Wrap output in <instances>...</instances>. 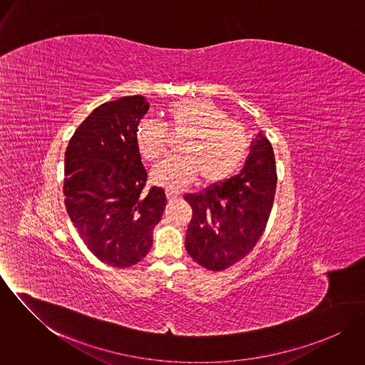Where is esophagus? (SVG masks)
<instances>
[{"label":"esophagus","mask_w":365,"mask_h":365,"mask_svg":"<svg viewBox=\"0 0 365 365\" xmlns=\"http://www.w3.org/2000/svg\"><path fill=\"white\" fill-rule=\"evenodd\" d=\"M165 197H167V200H168V201H175L180 195H178L177 192H173V191L167 190V191H165Z\"/></svg>","instance_id":"obj_1"}]
</instances>
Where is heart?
<instances>
[{
    "label": "heart",
    "mask_w": 365,
    "mask_h": 365,
    "mask_svg": "<svg viewBox=\"0 0 365 365\" xmlns=\"http://www.w3.org/2000/svg\"><path fill=\"white\" fill-rule=\"evenodd\" d=\"M171 135H182L178 156L168 157L152 171L157 185L170 191L188 187L197 175L204 184H216L232 177L249 155V136L243 126L227 120V115L208 100H182L164 109ZM136 145L149 161L163 156L168 146L165 128L145 119L136 129Z\"/></svg>",
    "instance_id": "obj_1"
}]
</instances>
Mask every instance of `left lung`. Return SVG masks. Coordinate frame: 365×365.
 <instances>
[{"instance_id":"obj_1","label":"left lung","mask_w":365,"mask_h":365,"mask_svg":"<svg viewBox=\"0 0 365 365\" xmlns=\"http://www.w3.org/2000/svg\"><path fill=\"white\" fill-rule=\"evenodd\" d=\"M277 188L275 157L259 133L243 170L184 200L192 208L185 235L188 255L210 271H222L246 257L267 226Z\"/></svg>"}]
</instances>
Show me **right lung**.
Listing matches in <instances>:
<instances>
[{
    "instance_id": "1",
    "label": "right lung",
    "mask_w": 365,
    "mask_h": 365,
    "mask_svg": "<svg viewBox=\"0 0 365 365\" xmlns=\"http://www.w3.org/2000/svg\"><path fill=\"white\" fill-rule=\"evenodd\" d=\"M148 110L142 96L100 105L77 128L64 155L67 213L88 250L118 268L146 257L167 204L163 188L145 190L136 129Z\"/></svg>"
}]
</instances>
